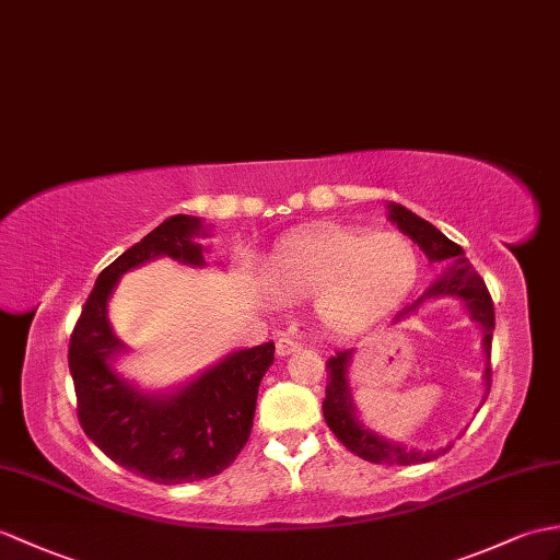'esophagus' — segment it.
<instances>
[{"instance_id": "obj_1", "label": "esophagus", "mask_w": 560, "mask_h": 560, "mask_svg": "<svg viewBox=\"0 0 560 560\" xmlns=\"http://www.w3.org/2000/svg\"><path fill=\"white\" fill-rule=\"evenodd\" d=\"M298 348H301V343L293 341V339H289V336H281V339L277 341V355H279V358H285V355L295 353Z\"/></svg>"}]
</instances>
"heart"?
I'll use <instances>...</instances> for the list:
<instances>
[{
    "instance_id": "b5f03b06",
    "label": "heart",
    "mask_w": 560,
    "mask_h": 560,
    "mask_svg": "<svg viewBox=\"0 0 560 560\" xmlns=\"http://www.w3.org/2000/svg\"><path fill=\"white\" fill-rule=\"evenodd\" d=\"M262 275L271 301L310 295L319 327L346 336L406 301L420 277V250L396 231L312 226L283 238Z\"/></svg>"
}]
</instances>
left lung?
Returning a JSON list of instances; mask_svg holds the SVG:
<instances>
[{
	"label": "left lung",
	"mask_w": 560,
	"mask_h": 560,
	"mask_svg": "<svg viewBox=\"0 0 560 560\" xmlns=\"http://www.w3.org/2000/svg\"><path fill=\"white\" fill-rule=\"evenodd\" d=\"M388 219L406 233L408 238L420 245V250L429 257V262H439L444 265V275H441L429 291L418 298L412 305L402 307L394 322L408 319L415 310H418L429 298H456V301L463 303L472 322H477V327L482 329V350L487 355V368H485V386L489 394L491 386V368H489V358H491V336H493V303L491 295L487 291V285L482 277L477 275L472 265L465 259V250L460 245L446 238L434 224H429L422 217L410 212L408 207L402 205H386ZM350 360H353V350H339L334 358L327 362V398L322 402L324 410V420H327L331 432L339 436L341 444L360 456L362 460L370 463H386V465H418L439 458L441 453H446L453 444L446 448H436V451H415L402 444H396V441L386 439L382 434H376L374 429L368 424H362L355 410V400L353 392H350V380H348V368ZM487 398V396H485Z\"/></svg>",
	"instance_id": "8db88e82"
}]
</instances>
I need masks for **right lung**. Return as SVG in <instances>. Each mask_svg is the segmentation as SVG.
Instances as JSON below:
<instances>
[{"label": "right lung", "instance_id": "right-lung-1", "mask_svg": "<svg viewBox=\"0 0 560 560\" xmlns=\"http://www.w3.org/2000/svg\"><path fill=\"white\" fill-rule=\"evenodd\" d=\"M200 236H207L200 217L174 214L116 257L97 277L69 343L83 432L116 465L158 485L198 482L236 460L250 436L259 382L275 362L271 341L233 350L168 392H142L114 370L128 350L107 317L116 283L158 257L205 267Z\"/></svg>", "mask_w": 560, "mask_h": 560}]
</instances>
